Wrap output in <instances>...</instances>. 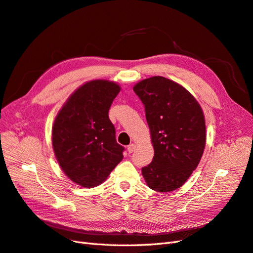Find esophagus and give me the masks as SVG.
<instances>
[{
	"label": "esophagus",
	"instance_id": "obj_1",
	"mask_svg": "<svg viewBox=\"0 0 253 253\" xmlns=\"http://www.w3.org/2000/svg\"><path fill=\"white\" fill-rule=\"evenodd\" d=\"M135 149V144H130V145H128L127 146V151L129 154H131V153H133V150Z\"/></svg>",
	"mask_w": 253,
	"mask_h": 253
}]
</instances>
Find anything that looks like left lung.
<instances>
[{
    "instance_id": "1",
    "label": "left lung",
    "mask_w": 253,
    "mask_h": 253,
    "mask_svg": "<svg viewBox=\"0 0 253 253\" xmlns=\"http://www.w3.org/2000/svg\"><path fill=\"white\" fill-rule=\"evenodd\" d=\"M145 107L155 156L142 175L151 190L167 193L181 186L203 157L206 122L200 105L182 85L162 76L133 86Z\"/></svg>"
}]
</instances>
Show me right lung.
Instances as JSON below:
<instances>
[{
    "label": "right lung",
    "instance_id": "obj_1",
    "mask_svg": "<svg viewBox=\"0 0 253 253\" xmlns=\"http://www.w3.org/2000/svg\"><path fill=\"white\" fill-rule=\"evenodd\" d=\"M121 86L96 79L81 85L57 114L53 149L61 169L84 187L103 183L122 161L124 147L115 140L110 106Z\"/></svg>",
    "mask_w": 253,
    "mask_h": 253
}]
</instances>
